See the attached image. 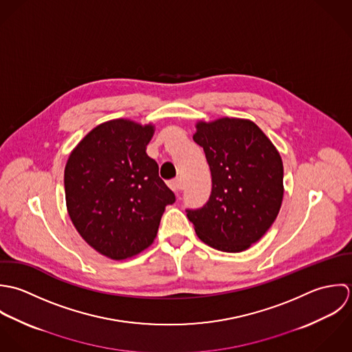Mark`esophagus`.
Segmentation results:
<instances>
[{"mask_svg":"<svg viewBox=\"0 0 352 352\" xmlns=\"http://www.w3.org/2000/svg\"><path fill=\"white\" fill-rule=\"evenodd\" d=\"M168 186H170V189H171L174 193H177V195L182 190V182H181V179H174V181H171V182L168 184Z\"/></svg>","mask_w":352,"mask_h":352,"instance_id":"34e87169","label":"esophagus"}]
</instances>
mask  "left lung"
<instances>
[{"instance_id": "1", "label": "left lung", "mask_w": 352, "mask_h": 352, "mask_svg": "<svg viewBox=\"0 0 352 352\" xmlns=\"http://www.w3.org/2000/svg\"><path fill=\"white\" fill-rule=\"evenodd\" d=\"M212 177L208 203L186 210L197 236L213 249L239 253L274 224L283 201L280 153L250 120L223 117L196 124Z\"/></svg>"}]
</instances>
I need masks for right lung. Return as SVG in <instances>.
Listing matches in <instances>:
<instances>
[{"label":"right lung","mask_w":352,"mask_h":352,"mask_svg":"<svg viewBox=\"0 0 352 352\" xmlns=\"http://www.w3.org/2000/svg\"><path fill=\"white\" fill-rule=\"evenodd\" d=\"M155 126L111 120L72 151L64 174L72 223L82 239L111 260L139 254L155 239L174 193L145 152Z\"/></svg>","instance_id":"1"}]
</instances>
